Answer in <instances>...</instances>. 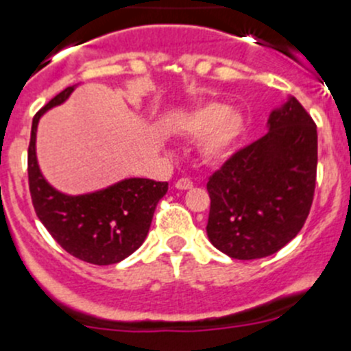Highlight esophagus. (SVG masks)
I'll return each mask as SVG.
<instances>
[{
    "instance_id": "1",
    "label": "esophagus",
    "mask_w": 351,
    "mask_h": 351,
    "mask_svg": "<svg viewBox=\"0 0 351 351\" xmlns=\"http://www.w3.org/2000/svg\"><path fill=\"white\" fill-rule=\"evenodd\" d=\"M175 186L178 190H189V189H192L193 183H192V180H189V178H180L178 182L175 183Z\"/></svg>"
}]
</instances>
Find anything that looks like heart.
Instances as JSON below:
<instances>
[{
  "instance_id": "1",
  "label": "heart",
  "mask_w": 351,
  "mask_h": 351,
  "mask_svg": "<svg viewBox=\"0 0 351 351\" xmlns=\"http://www.w3.org/2000/svg\"><path fill=\"white\" fill-rule=\"evenodd\" d=\"M183 134L202 138L200 154L209 165L223 162L233 154L245 132V118L240 111L228 110L223 103H207L186 114L180 123Z\"/></svg>"
}]
</instances>
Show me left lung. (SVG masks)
Wrapping results in <instances>:
<instances>
[{
  "label": "left lung",
  "instance_id": "8db88e82",
  "mask_svg": "<svg viewBox=\"0 0 351 351\" xmlns=\"http://www.w3.org/2000/svg\"><path fill=\"white\" fill-rule=\"evenodd\" d=\"M264 137L209 176L207 237L231 258L276 254L305 224L317 175V127L295 97L271 113Z\"/></svg>",
  "mask_w": 351,
  "mask_h": 351
}]
</instances>
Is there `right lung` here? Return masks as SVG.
<instances>
[{"mask_svg":"<svg viewBox=\"0 0 351 351\" xmlns=\"http://www.w3.org/2000/svg\"><path fill=\"white\" fill-rule=\"evenodd\" d=\"M73 89L75 85L61 90L34 117L27 154L30 197L40 223L68 254L96 266H110L144 243L168 182L127 178L85 195H64L53 189L37 165V123L49 108L64 103Z\"/></svg>","mask_w":351,"mask_h":351,"instance_id":"obj_1","label":"right lung"}]
</instances>
